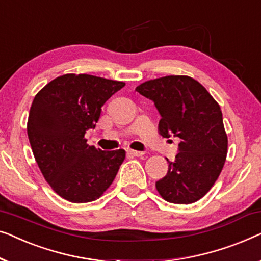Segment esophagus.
Returning a JSON list of instances; mask_svg holds the SVG:
<instances>
[{
    "instance_id": "obj_1",
    "label": "esophagus",
    "mask_w": 261,
    "mask_h": 261,
    "mask_svg": "<svg viewBox=\"0 0 261 261\" xmlns=\"http://www.w3.org/2000/svg\"><path fill=\"white\" fill-rule=\"evenodd\" d=\"M127 153H129L130 156H135V157H139V156L144 155V152H142V151H136V150H131V149L127 150Z\"/></svg>"
}]
</instances>
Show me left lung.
<instances>
[{"label":"left lung","instance_id":"left-lung-1","mask_svg":"<svg viewBox=\"0 0 261 261\" xmlns=\"http://www.w3.org/2000/svg\"><path fill=\"white\" fill-rule=\"evenodd\" d=\"M136 91L155 104L160 134L181 139L167 175L156 182L161 196L171 203H193L209 192L227 155L222 112L208 91L187 75L149 80Z\"/></svg>","mask_w":261,"mask_h":261}]
</instances>
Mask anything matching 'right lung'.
<instances>
[{
	"label": "right lung",
	"instance_id": "right-lung-1",
	"mask_svg": "<svg viewBox=\"0 0 261 261\" xmlns=\"http://www.w3.org/2000/svg\"><path fill=\"white\" fill-rule=\"evenodd\" d=\"M125 86L89 74L58 76L35 95L27 132L35 161L54 192L74 203L97 200L111 186L125 159L123 149L90 146L101 106Z\"/></svg>",
	"mask_w": 261,
	"mask_h": 261
}]
</instances>
